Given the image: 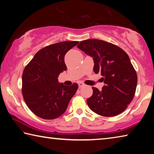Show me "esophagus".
Returning <instances> with one entry per match:
<instances>
[{
	"mask_svg": "<svg viewBox=\"0 0 154 154\" xmlns=\"http://www.w3.org/2000/svg\"><path fill=\"white\" fill-rule=\"evenodd\" d=\"M78 85H79V88H82V87L83 86V85H84V84H83V83H82V82H79V83H78Z\"/></svg>",
	"mask_w": 154,
	"mask_h": 154,
	"instance_id": "esophagus-1",
	"label": "esophagus"
}]
</instances>
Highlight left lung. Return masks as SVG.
<instances>
[{
    "label": "left lung",
    "mask_w": 154,
    "mask_h": 154,
    "mask_svg": "<svg viewBox=\"0 0 154 154\" xmlns=\"http://www.w3.org/2000/svg\"><path fill=\"white\" fill-rule=\"evenodd\" d=\"M77 48L92 57L94 71L101 74L105 83L101 91L92 87V95L87 99L89 107L105 117L120 114L133 99L137 84L129 56L120 48L102 40L82 41Z\"/></svg>",
    "instance_id": "8db88e82"
}]
</instances>
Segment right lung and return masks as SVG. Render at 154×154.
<instances>
[{"mask_svg":"<svg viewBox=\"0 0 154 154\" xmlns=\"http://www.w3.org/2000/svg\"><path fill=\"white\" fill-rule=\"evenodd\" d=\"M78 41H64L40 49L26 66L22 74V92L30 110L45 119L59 118L78 89L77 83L64 85L58 75L66 70L64 56Z\"/></svg>","mask_w":154,"mask_h":154,"instance_id":"obj_1","label":"right lung"}]
</instances>
